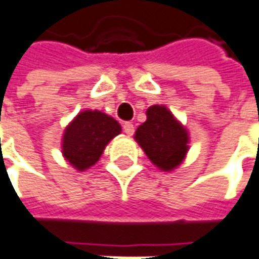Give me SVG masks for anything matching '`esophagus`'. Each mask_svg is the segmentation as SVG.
I'll return each mask as SVG.
<instances>
[{
	"label": "esophagus",
	"mask_w": 259,
	"mask_h": 259,
	"mask_svg": "<svg viewBox=\"0 0 259 259\" xmlns=\"http://www.w3.org/2000/svg\"><path fill=\"white\" fill-rule=\"evenodd\" d=\"M123 132H124L126 135L132 136V135H133V132H135V127H133V124H132L130 121H126V123H123Z\"/></svg>",
	"instance_id": "esophagus-1"
}]
</instances>
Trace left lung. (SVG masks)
Returning a JSON list of instances; mask_svg holds the SVG:
<instances>
[{
    "instance_id": "1",
    "label": "left lung",
    "mask_w": 259,
    "mask_h": 259,
    "mask_svg": "<svg viewBox=\"0 0 259 259\" xmlns=\"http://www.w3.org/2000/svg\"><path fill=\"white\" fill-rule=\"evenodd\" d=\"M146 116V121L136 129L135 139L156 166L171 171L186 156L188 135L163 106H152L148 108Z\"/></svg>"
}]
</instances>
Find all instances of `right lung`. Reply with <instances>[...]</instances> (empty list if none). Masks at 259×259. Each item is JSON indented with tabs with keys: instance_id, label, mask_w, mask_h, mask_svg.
Returning <instances> with one entry per match:
<instances>
[{
	"instance_id": "add662e5",
	"label": "right lung",
	"mask_w": 259,
	"mask_h": 259,
	"mask_svg": "<svg viewBox=\"0 0 259 259\" xmlns=\"http://www.w3.org/2000/svg\"><path fill=\"white\" fill-rule=\"evenodd\" d=\"M121 132L117 121L101 111L85 110L66 127L62 153L66 161L84 171L100 159L107 143Z\"/></svg>"
}]
</instances>
